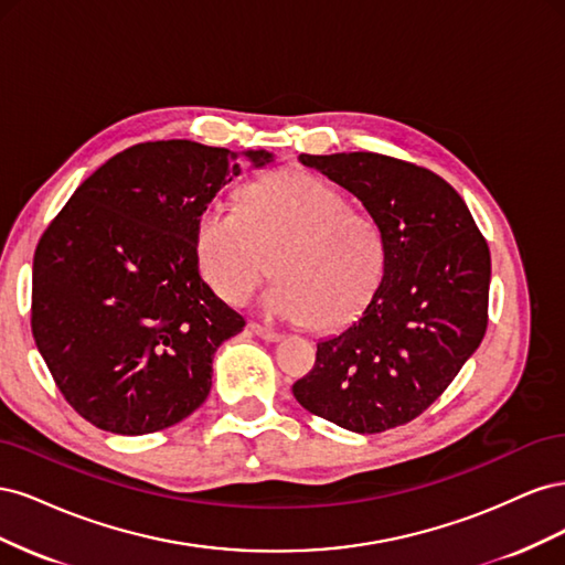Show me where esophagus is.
Instances as JSON below:
<instances>
[{
  "label": "esophagus",
  "mask_w": 565,
  "mask_h": 565,
  "mask_svg": "<svg viewBox=\"0 0 565 565\" xmlns=\"http://www.w3.org/2000/svg\"><path fill=\"white\" fill-rule=\"evenodd\" d=\"M249 330H252L256 337H262V339H266V341H280V339H282V332L273 330V328H266V324H262V322H249Z\"/></svg>",
  "instance_id": "obj_1"
}]
</instances>
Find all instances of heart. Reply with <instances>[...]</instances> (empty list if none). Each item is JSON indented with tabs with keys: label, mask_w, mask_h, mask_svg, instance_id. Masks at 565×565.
<instances>
[{
	"label": "heart",
	"mask_w": 565,
	"mask_h": 565,
	"mask_svg": "<svg viewBox=\"0 0 565 565\" xmlns=\"http://www.w3.org/2000/svg\"><path fill=\"white\" fill-rule=\"evenodd\" d=\"M195 252L214 292L243 306L276 270L262 297L273 320L341 330L361 316L384 278L386 243L372 214L306 172L247 183L241 207L210 204L195 224Z\"/></svg>",
	"instance_id": "heart-1"
}]
</instances>
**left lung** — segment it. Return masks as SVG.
<instances>
[{"label":"left lung","instance_id":"left-lung-1","mask_svg":"<svg viewBox=\"0 0 565 565\" xmlns=\"http://www.w3.org/2000/svg\"><path fill=\"white\" fill-rule=\"evenodd\" d=\"M363 202L386 243L363 318L320 341L292 393L355 434L417 419L457 377L488 328L490 249L465 200L431 169L380 152L299 156Z\"/></svg>","mask_w":565,"mask_h":565}]
</instances>
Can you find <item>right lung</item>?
Masks as SVG:
<instances>
[{
  "mask_svg": "<svg viewBox=\"0 0 565 565\" xmlns=\"http://www.w3.org/2000/svg\"><path fill=\"white\" fill-rule=\"evenodd\" d=\"M270 152L148 141L82 181L42 233L30 328L63 398L110 434L185 419L212 386V358L245 318L202 280L195 224L221 185Z\"/></svg>",
  "mask_w": 565,
  "mask_h": 565,
  "instance_id": "1",
  "label": "right lung"
}]
</instances>
